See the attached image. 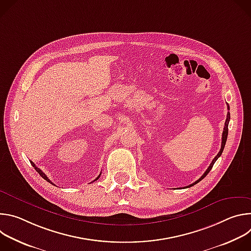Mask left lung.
Returning <instances> with one entry per match:
<instances>
[{"label":"left lung","instance_id":"8db88e82","mask_svg":"<svg viewBox=\"0 0 251 251\" xmlns=\"http://www.w3.org/2000/svg\"><path fill=\"white\" fill-rule=\"evenodd\" d=\"M29 162H30L31 166H32V167L34 168V170H35V171H37V172H38V173H39V174H40V175H41V176H43V177L45 178V180H46L47 182H49V183H50V184H51V185H54V184H52V182H50V178H49V177H48V176H46V174H45V173H44V172H43V171H42V170H41L40 168H38L37 166H35V165H34V163H33L32 161H29ZM97 178H98V177H97Z\"/></svg>","mask_w":251,"mask_h":251}]
</instances>
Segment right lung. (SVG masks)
I'll list each match as a JSON object with an SVG mask.
<instances>
[{
  "label": "right lung",
  "instance_id": "add662e5",
  "mask_svg": "<svg viewBox=\"0 0 251 251\" xmlns=\"http://www.w3.org/2000/svg\"><path fill=\"white\" fill-rule=\"evenodd\" d=\"M229 120H230V114H229V112L227 113V116H226V123H225V127H224V132H223V136H222V147H221V150H220V152H219V154L214 157V159L212 160V162H211V164L209 165V167L207 168V170L204 172V174L199 178V180L197 181V182H195L194 184H192V185H190V186H188L187 188H190V187H193L194 185H196V184H198L200 181H201L202 178L209 173V171L211 170V168H212V166H213V164H214V162H216L220 157H221V155H222V153H223V151H224V149H225V146H226V139H227V134H228V123H229Z\"/></svg>",
  "mask_w": 251,
  "mask_h": 251
}]
</instances>
